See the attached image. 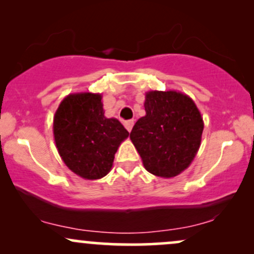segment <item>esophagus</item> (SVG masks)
<instances>
[{"label":"esophagus","mask_w":254,"mask_h":254,"mask_svg":"<svg viewBox=\"0 0 254 254\" xmlns=\"http://www.w3.org/2000/svg\"><path fill=\"white\" fill-rule=\"evenodd\" d=\"M124 127H127V131H131V129H132V127H133V121H132V119H130V121H125L124 122Z\"/></svg>","instance_id":"obj_1"}]
</instances>
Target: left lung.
<instances>
[{
  "label": "left lung",
  "mask_w": 254,
  "mask_h": 254,
  "mask_svg": "<svg viewBox=\"0 0 254 254\" xmlns=\"http://www.w3.org/2000/svg\"><path fill=\"white\" fill-rule=\"evenodd\" d=\"M145 116L130 138L144 168L156 177L173 178L185 171L199 149L203 118L190 97L176 90L145 94Z\"/></svg>",
  "instance_id": "left-lung-1"
}]
</instances>
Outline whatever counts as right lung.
I'll return each instance as SVG.
<instances>
[{
    "instance_id": "1",
    "label": "right lung",
    "mask_w": 254,
    "mask_h": 254,
    "mask_svg": "<svg viewBox=\"0 0 254 254\" xmlns=\"http://www.w3.org/2000/svg\"><path fill=\"white\" fill-rule=\"evenodd\" d=\"M101 94L76 93L62 100L54 117V136L64 164L83 179L111 171L115 154L129 132L116 118L104 116Z\"/></svg>"
}]
</instances>
